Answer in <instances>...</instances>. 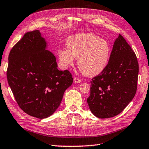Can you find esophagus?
Segmentation results:
<instances>
[{"label":"esophagus","instance_id":"1","mask_svg":"<svg viewBox=\"0 0 149 149\" xmlns=\"http://www.w3.org/2000/svg\"><path fill=\"white\" fill-rule=\"evenodd\" d=\"M74 81L76 83H80L82 81L79 78H77V77H74Z\"/></svg>","mask_w":149,"mask_h":149}]
</instances>
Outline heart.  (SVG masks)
<instances>
[{
  "label": "heart",
  "instance_id": "heart-1",
  "mask_svg": "<svg viewBox=\"0 0 149 149\" xmlns=\"http://www.w3.org/2000/svg\"><path fill=\"white\" fill-rule=\"evenodd\" d=\"M67 47L58 52L61 65L68 67L73 64L74 58H78L80 71L89 77L99 74L106 68L111 52L107 41L91 33L71 36L67 40Z\"/></svg>",
  "mask_w": 149,
  "mask_h": 149
}]
</instances>
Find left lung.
<instances>
[{
  "label": "left lung",
  "instance_id": "obj_1",
  "mask_svg": "<svg viewBox=\"0 0 149 149\" xmlns=\"http://www.w3.org/2000/svg\"><path fill=\"white\" fill-rule=\"evenodd\" d=\"M138 72L135 52L119 34L106 68L90 82L87 102L93 114L101 119L119 114L135 96Z\"/></svg>",
  "mask_w": 149,
  "mask_h": 149
}]
</instances>
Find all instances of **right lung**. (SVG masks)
Instances as JSON below:
<instances>
[{
  "label": "right lung",
  "mask_w": 149,
  "mask_h": 149,
  "mask_svg": "<svg viewBox=\"0 0 149 149\" xmlns=\"http://www.w3.org/2000/svg\"><path fill=\"white\" fill-rule=\"evenodd\" d=\"M46 46L38 30L24 33L10 50L6 72L19 107L39 119L47 118L56 110L73 81L68 70L57 68L56 59Z\"/></svg>",
  "instance_id": "obj_1"
}]
</instances>
